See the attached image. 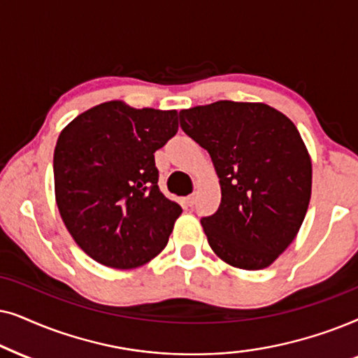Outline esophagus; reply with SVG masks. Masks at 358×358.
<instances>
[{
    "label": "esophagus",
    "mask_w": 358,
    "mask_h": 358,
    "mask_svg": "<svg viewBox=\"0 0 358 358\" xmlns=\"http://www.w3.org/2000/svg\"><path fill=\"white\" fill-rule=\"evenodd\" d=\"M183 203H185V204H187V206H189V208H192V206H193V204H194V194H189V196H187V198H185V199H183Z\"/></svg>",
    "instance_id": "34e87169"
}]
</instances>
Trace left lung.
Here are the masks:
<instances>
[{
  "mask_svg": "<svg viewBox=\"0 0 358 358\" xmlns=\"http://www.w3.org/2000/svg\"><path fill=\"white\" fill-rule=\"evenodd\" d=\"M180 126L219 176L221 204L201 217L213 252L236 268H266L296 237L311 199V157L296 126L268 104L227 99L182 109Z\"/></svg>",
  "mask_w": 358,
  "mask_h": 358,
  "instance_id": "8db88e82",
  "label": "left lung"
}]
</instances>
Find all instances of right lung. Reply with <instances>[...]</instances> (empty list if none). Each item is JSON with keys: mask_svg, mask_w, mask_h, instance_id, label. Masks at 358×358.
Listing matches in <instances>:
<instances>
[{"mask_svg": "<svg viewBox=\"0 0 358 358\" xmlns=\"http://www.w3.org/2000/svg\"><path fill=\"white\" fill-rule=\"evenodd\" d=\"M178 131V113L106 101L64 127L54 152L55 201L85 254L111 268L165 249L178 203L160 192L154 154Z\"/></svg>", "mask_w": 358, "mask_h": 358, "instance_id": "obj_1", "label": "right lung"}]
</instances>
